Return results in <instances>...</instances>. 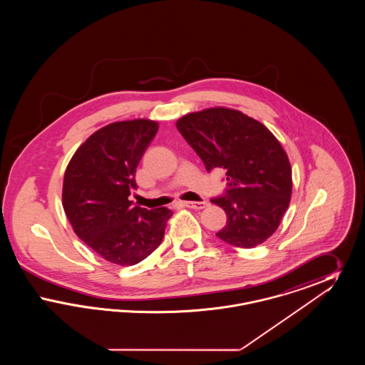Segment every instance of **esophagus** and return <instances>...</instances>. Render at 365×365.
Segmentation results:
<instances>
[{"mask_svg": "<svg viewBox=\"0 0 365 365\" xmlns=\"http://www.w3.org/2000/svg\"><path fill=\"white\" fill-rule=\"evenodd\" d=\"M183 205L191 209H204L207 208L209 204L207 201H186L183 202Z\"/></svg>", "mask_w": 365, "mask_h": 365, "instance_id": "1", "label": "esophagus"}]
</instances>
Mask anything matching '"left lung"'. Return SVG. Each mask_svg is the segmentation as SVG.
Segmentation results:
<instances>
[{
  "label": "left lung",
  "mask_w": 365,
  "mask_h": 365,
  "mask_svg": "<svg viewBox=\"0 0 365 365\" xmlns=\"http://www.w3.org/2000/svg\"><path fill=\"white\" fill-rule=\"evenodd\" d=\"M176 127L207 171H227L226 195L212 200L227 215L216 235L245 249L265 242L278 230L293 190L292 165L277 137L262 123L226 106L187 113Z\"/></svg>",
  "instance_id": "1"
}]
</instances>
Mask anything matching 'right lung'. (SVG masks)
<instances>
[{"label": "right lung", "mask_w": 365, "mask_h": 365, "mask_svg": "<svg viewBox=\"0 0 365 365\" xmlns=\"http://www.w3.org/2000/svg\"><path fill=\"white\" fill-rule=\"evenodd\" d=\"M158 123L149 119L104 125L76 149L63 180V208L73 232L104 260L134 265L164 238L168 208L133 207L135 174Z\"/></svg>", "instance_id": "add662e5"}]
</instances>
